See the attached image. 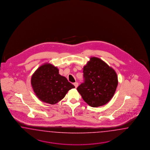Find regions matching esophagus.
Instances as JSON below:
<instances>
[{
  "label": "esophagus",
  "instance_id": "obj_1",
  "mask_svg": "<svg viewBox=\"0 0 150 150\" xmlns=\"http://www.w3.org/2000/svg\"><path fill=\"white\" fill-rule=\"evenodd\" d=\"M74 85L75 87V88H77V87L78 86V83L77 82H75L74 83Z\"/></svg>",
  "mask_w": 150,
  "mask_h": 150
}]
</instances>
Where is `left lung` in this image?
Here are the masks:
<instances>
[{"label": "left lung", "mask_w": 150, "mask_h": 150, "mask_svg": "<svg viewBox=\"0 0 150 150\" xmlns=\"http://www.w3.org/2000/svg\"><path fill=\"white\" fill-rule=\"evenodd\" d=\"M83 82L77 90L92 107L108 103L118 86V77L113 69L98 58L92 57L83 67Z\"/></svg>", "instance_id": "left-lung-1"}]
</instances>
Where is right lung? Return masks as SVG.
Wrapping results in <instances>:
<instances>
[{
    "instance_id": "1",
    "label": "right lung",
    "mask_w": 150,
    "mask_h": 150,
    "mask_svg": "<svg viewBox=\"0 0 150 150\" xmlns=\"http://www.w3.org/2000/svg\"><path fill=\"white\" fill-rule=\"evenodd\" d=\"M31 85L37 97L54 105L62 100L69 90L75 88L67 79L59 74V70L50 64L41 66L33 74Z\"/></svg>"
}]
</instances>
